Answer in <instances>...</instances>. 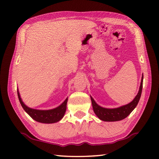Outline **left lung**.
I'll use <instances>...</instances> for the list:
<instances>
[{"instance_id": "obj_1", "label": "left lung", "mask_w": 159, "mask_h": 159, "mask_svg": "<svg viewBox=\"0 0 159 159\" xmlns=\"http://www.w3.org/2000/svg\"><path fill=\"white\" fill-rule=\"evenodd\" d=\"M143 74L142 75V77H141L139 92H138L133 100L130 103L126 104V105L115 108V109H107V108L100 107L95 102L93 98L90 96L93 109L97 117L100 120L104 121H116L124 120V118L129 116L132 111L135 109V107H137L139 101L143 88Z\"/></svg>"}]
</instances>
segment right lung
Wrapping results in <instances>:
<instances>
[{
	"mask_svg": "<svg viewBox=\"0 0 159 159\" xmlns=\"http://www.w3.org/2000/svg\"><path fill=\"white\" fill-rule=\"evenodd\" d=\"M17 92H18V96L20 102L24 110L34 120L40 123L52 124L60 121L63 117L67 108V98L61 105L55 108V109L50 110H38L31 109V108H29L26 106L22 102L21 98H20L18 89Z\"/></svg>",
	"mask_w": 159,
	"mask_h": 159,
	"instance_id": "obj_1",
	"label": "right lung"
}]
</instances>
